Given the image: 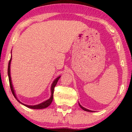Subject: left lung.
I'll return each instance as SVG.
<instances>
[{"label":"left lung","instance_id":"8db88e82","mask_svg":"<svg viewBox=\"0 0 132 132\" xmlns=\"http://www.w3.org/2000/svg\"><path fill=\"white\" fill-rule=\"evenodd\" d=\"M79 104V106H80V108H81V109H83L84 111H87V112H93L92 111H90V110H88V109H86V108H84V107H82L81 105H80V104Z\"/></svg>","mask_w":132,"mask_h":132}]
</instances>
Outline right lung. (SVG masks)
I'll return each mask as SVG.
<instances>
[{
  "label": "right lung",
  "instance_id": "obj_1",
  "mask_svg": "<svg viewBox=\"0 0 132 132\" xmlns=\"http://www.w3.org/2000/svg\"><path fill=\"white\" fill-rule=\"evenodd\" d=\"M11 60H12V57H11V58H10L9 62V64H8L7 73H8V76H9V84H10V89H11V91H12V92L13 95H14V97H15V98H16V99H17V97H16V96H15L14 90H13V86H12V80H11V77H10V68ZM60 77H61L59 76V77H58L57 78H56V79L54 80V81H53V82L52 84V87H51V93H52V94H51V98H50V99L48 100H46V101L42 102V103H41V104H38V105H26V104H23L24 105H25L26 106L28 107V108H32V109H44V108H46V107H48V106H50V105H51V104L52 103V100H53V92H54L55 87L56 86V85L57 82L58 81V80H59V79H60ZM17 101H19V102H20V103H21V102H20L18 100H17Z\"/></svg>",
  "mask_w": 132,
  "mask_h": 132
}]
</instances>
